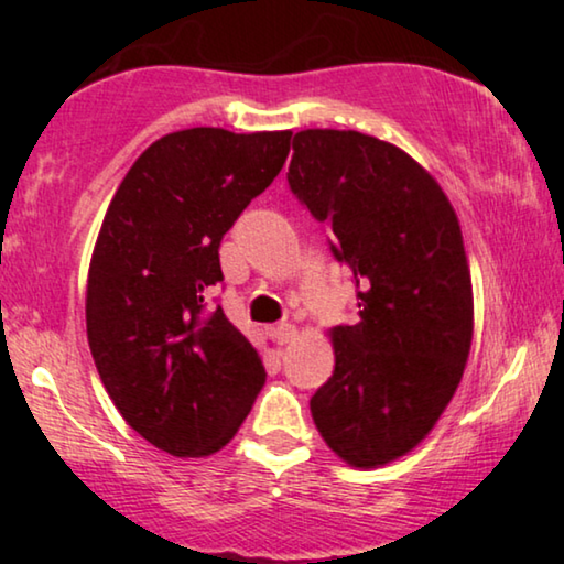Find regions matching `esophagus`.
<instances>
[{
	"label": "esophagus",
	"mask_w": 564,
	"mask_h": 564,
	"mask_svg": "<svg viewBox=\"0 0 564 564\" xmlns=\"http://www.w3.org/2000/svg\"><path fill=\"white\" fill-rule=\"evenodd\" d=\"M297 336V326H292V323H280V326L274 328V341L280 346H288L295 341Z\"/></svg>",
	"instance_id": "34e87169"
}]
</instances>
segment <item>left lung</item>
Listing matches in <instances>:
<instances>
[{
    "label": "left lung",
    "mask_w": 564,
    "mask_h": 564,
    "mask_svg": "<svg viewBox=\"0 0 564 564\" xmlns=\"http://www.w3.org/2000/svg\"><path fill=\"white\" fill-rule=\"evenodd\" d=\"M288 182L326 223L359 300L330 328L334 375L311 398L315 429L351 467H382L431 434L473 346V280L459 218L413 156L357 130L292 138Z\"/></svg>",
    "instance_id": "obj_1"
}]
</instances>
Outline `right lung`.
<instances>
[{
    "label": "right lung",
    "instance_id": "right-lung-1",
    "mask_svg": "<svg viewBox=\"0 0 564 564\" xmlns=\"http://www.w3.org/2000/svg\"><path fill=\"white\" fill-rule=\"evenodd\" d=\"M292 130L187 128L153 141L120 182L87 274V338L128 426L172 457H210L267 372L249 338L207 313L220 241L284 166Z\"/></svg>",
    "mask_w": 564,
    "mask_h": 564
}]
</instances>
